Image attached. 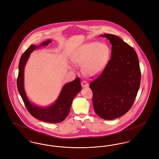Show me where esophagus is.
Here are the masks:
<instances>
[{"mask_svg": "<svg viewBox=\"0 0 159 159\" xmlns=\"http://www.w3.org/2000/svg\"><path fill=\"white\" fill-rule=\"evenodd\" d=\"M81 85H82V86L83 87V88H86V87H88V86H89V84L87 83L86 81H82V82H81Z\"/></svg>", "mask_w": 159, "mask_h": 159, "instance_id": "esophagus-1", "label": "esophagus"}]
</instances>
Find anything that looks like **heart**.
Instances as JSON below:
<instances>
[{"instance_id":"obj_1","label":"heart","mask_w":159,"mask_h":159,"mask_svg":"<svg viewBox=\"0 0 159 159\" xmlns=\"http://www.w3.org/2000/svg\"><path fill=\"white\" fill-rule=\"evenodd\" d=\"M110 49L106 44L92 42L84 44L74 50L70 55L71 62L82 67L85 76L95 77L106 68L110 57Z\"/></svg>"}]
</instances>
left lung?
<instances>
[{"instance_id":"8db88e82","label":"left lung","mask_w":159,"mask_h":159,"mask_svg":"<svg viewBox=\"0 0 159 159\" xmlns=\"http://www.w3.org/2000/svg\"><path fill=\"white\" fill-rule=\"evenodd\" d=\"M111 44V57L101 75L91 82L95 113L105 120L126 113L136 98L141 82L138 57L132 47L118 36L101 34Z\"/></svg>"}]
</instances>
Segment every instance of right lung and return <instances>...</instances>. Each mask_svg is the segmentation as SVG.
I'll use <instances>...</instances> for the list:
<instances>
[{
  "label": "right lung",
  "mask_w": 159,
  "mask_h": 159,
  "mask_svg": "<svg viewBox=\"0 0 159 159\" xmlns=\"http://www.w3.org/2000/svg\"><path fill=\"white\" fill-rule=\"evenodd\" d=\"M51 42V40H48L39 46L31 45L23 53L18 66L19 71L17 79V88L25 107L31 116L41 121L58 123L64 120L67 117L70 112L73 99L82 90L79 77L76 78L75 80L71 82L65 84L58 98L53 104L46 107L38 106L31 102L27 96L24 85V68L30 53L38 48L47 46Z\"/></svg>",
  "instance_id": "obj_1"
}]
</instances>
